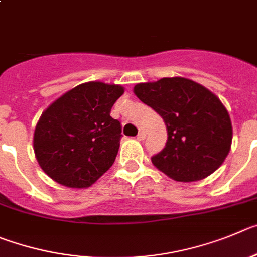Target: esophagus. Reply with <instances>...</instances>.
<instances>
[{"label":"esophagus","mask_w":257,"mask_h":257,"mask_svg":"<svg viewBox=\"0 0 257 257\" xmlns=\"http://www.w3.org/2000/svg\"><path fill=\"white\" fill-rule=\"evenodd\" d=\"M146 138V132L145 131H141L140 133H138V136H137V140L138 141H143Z\"/></svg>","instance_id":"obj_1"}]
</instances>
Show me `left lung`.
Segmentation results:
<instances>
[{
	"mask_svg": "<svg viewBox=\"0 0 257 257\" xmlns=\"http://www.w3.org/2000/svg\"><path fill=\"white\" fill-rule=\"evenodd\" d=\"M134 94L165 121L168 141L151 159L160 172L177 182L209 177L224 163L233 128L219 97L200 83L182 77L138 83Z\"/></svg>",
	"mask_w": 257,
	"mask_h": 257,
	"instance_id": "8db88e82",
	"label": "left lung"
}]
</instances>
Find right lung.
<instances>
[{
	"instance_id": "right-lung-1",
	"label": "right lung",
	"mask_w": 257,
	"mask_h": 257,
	"mask_svg": "<svg viewBox=\"0 0 257 257\" xmlns=\"http://www.w3.org/2000/svg\"><path fill=\"white\" fill-rule=\"evenodd\" d=\"M124 87L87 82L60 96L42 112L33 149L43 172L69 188H88L114 164L121 126L110 116Z\"/></svg>"
}]
</instances>
